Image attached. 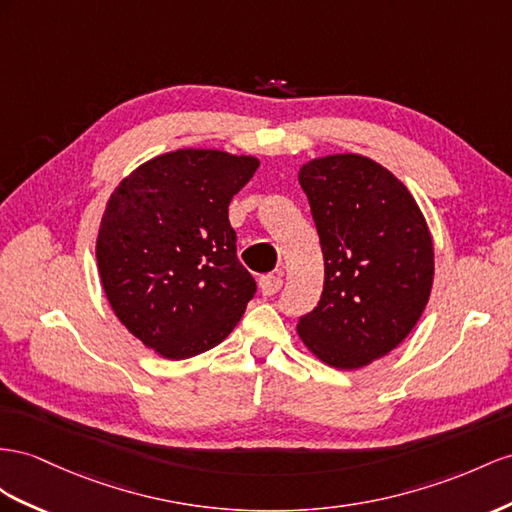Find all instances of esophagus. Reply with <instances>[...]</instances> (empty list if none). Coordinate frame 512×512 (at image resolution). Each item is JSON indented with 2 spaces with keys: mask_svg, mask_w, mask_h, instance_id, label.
Returning a JSON list of instances; mask_svg holds the SVG:
<instances>
[{
  "mask_svg": "<svg viewBox=\"0 0 512 512\" xmlns=\"http://www.w3.org/2000/svg\"><path fill=\"white\" fill-rule=\"evenodd\" d=\"M281 287H283V279L279 277V274H264V277L259 279V290L264 296L277 294Z\"/></svg>",
  "mask_w": 512,
  "mask_h": 512,
  "instance_id": "34e87169",
  "label": "esophagus"
}]
</instances>
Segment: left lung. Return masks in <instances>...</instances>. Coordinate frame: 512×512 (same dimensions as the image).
Here are the masks:
<instances>
[{
  "mask_svg": "<svg viewBox=\"0 0 512 512\" xmlns=\"http://www.w3.org/2000/svg\"><path fill=\"white\" fill-rule=\"evenodd\" d=\"M320 235L324 287L298 335L324 363L357 370L413 331L428 303L432 240L411 192L361 155L300 168Z\"/></svg>",
  "mask_w": 512,
  "mask_h": 512,
  "instance_id": "left-lung-1",
  "label": "left lung"
}]
</instances>
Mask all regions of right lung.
I'll list each match as a JSON object with an SVG mask.
<instances>
[{
    "mask_svg": "<svg viewBox=\"0 0 512 512\" xmlns=\"http://www.w3.org/2000/svg\"><path fill=\"white\" fill-rule=\"evenodd\" d=\"M257 166L248 155L179 149L110 196L97 238L103 290L127 331L166 359L220 344L257 292L229 222Z\"/></svg>",
    "mask_w": 512,
    "mask_h": 512,
    "instance_id": "right-lung-1",
    "label": "right lung"
}]
</instances>
